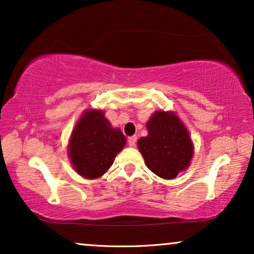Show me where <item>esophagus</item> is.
I'll return each mask as SVG.
<instances>
[{
  "label": "esophagus",
  "mask_w": 254,
  "mask_h": 254,
  "mask_svg": "<svg viewBox=\"0 0 254 254\" xmlns=\"http://www.w3.org/2000/svg\"><path fill=\"white\" fill-rule=\"evenodd\" d=\"M135 143H136V136H129V137H128V144H129L130 147H134Z\"/></svg>",
  "instance_id": "esophagus-1"
}]
</instances>
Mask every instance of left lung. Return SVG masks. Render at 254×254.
I'll return each instance as SVG.
<instances>
[{
	"label": "left lung",
	"instance_id": "obj_1",
	"mask_svg": "<svg viewBox=\"0 0 254 254\" xmlns=\"http://www.w3.org/2000/svg\"><path fill=\"white\" fill-rule=\"evenodd\" d=\"M147 128V136L137 142L145 165L161 178H176L193 156V144L185 126L175 113L159 111L150 118Z\"/></svg>",
	"mask_w": 254,
	"mask_h": 254
}]
</instances>
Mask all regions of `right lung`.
<instances>
[{
    "label": "right lung",
    "instance_id": "right-lung-1",
    "mask_svg": "<svg viewBox=\"0 0 254 254\" xmlns=\"http://www.w3.org/2000/svg\"><path fill=\"white\" fill-rule=\"evenodd\" d=\"M125 144L123 131L111 127L102 111L89 110L72 130L69 157L78 175L98 178L111 168Z\"/></svg>",
    "mask_w": 254,
    "mask_h": 254
}]
</instances>
